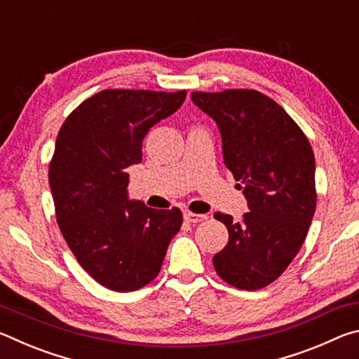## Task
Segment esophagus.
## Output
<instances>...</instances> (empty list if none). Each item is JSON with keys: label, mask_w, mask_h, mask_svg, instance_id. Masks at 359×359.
Instances as JSON below:
<instances>
[{"label": "esophagus", "mask_w": 359, "mask_h": 359, "mask_svg": "<svg viewBox=\"0 0 359 359\" xmlns=\"http://www.w3.org/2000/svg\"><path fill=\"white\" fill-rule=\"evenodd\" d=\"M184 218H185V222H188V223H199V222L205 220L208 217L201 215V214H193V212H185Z\"/></svg>", "instance_id": "1"}]
</instances>
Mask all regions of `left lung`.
<instances>
[{
    "label": "left lung",
    "instance_id": "1",
    "mask_svg": "<svg viewBox=\"0 0 359 359\" xmlns=\"http://www.w3.org/2000/svg\"><path fill=\"white\" fill-rule=\"evenodd\" d=\"M191 100L215 120L223 161L250 210L241 222L215 214L229 233L214 257L217 274L239 290L267 287L299 252L317 208L311 142L283 107L257 90L193 92Z\"/></svg>",
    "mask_w": 359,
    "mask_h": 359
}]
</instances>
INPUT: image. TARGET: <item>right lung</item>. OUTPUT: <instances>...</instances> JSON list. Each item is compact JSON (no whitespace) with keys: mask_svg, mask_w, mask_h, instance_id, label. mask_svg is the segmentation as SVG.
<instances>
[{"mask_svg":"<svg viewBox=\"0 0 359 359\" xmlns=\"http://www.w3.org/2000/svg\"><path fill=\"white\" fill-rule=\"evenodd\" d=\"M187 92L102 90L65 120L48 166L57 223L85 271L112 291L145 287L158 276L182 212L128 198L126 168L142 161V141Z\"/></svg>","mask_w":359,"mask_h":359,"instance_id":"obj_1","label":"right lung"}]
</instances>
